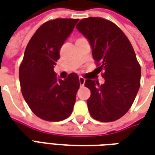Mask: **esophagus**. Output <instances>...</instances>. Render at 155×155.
<instances>
[{
  "label": "esophagus",
  "instance_id": "34e87169",
  "mask_svg": "<svg viewBox=\"0 0 155 155\" xmlns=\"http://www.w3.org/2000/svg\"><path fill=\"white\" fill-rule=\"evenodd\" d=\"M85 83V79L83 78V77H79V84H80L81 86H83Z\"/></svg>",
  "mask_w": 155,
  "mask_h": 155
}]
</instances>
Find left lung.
I'll return each mask as SVG.
<instances>
[{"label":"left lung","mask_w":155,"mask_h":155,"mask_svg":"<svg viewBox=\"0 0 155 155\" xmlns=\"http://www.w3.org/2000/svg\"><path fill=\"white\" fill-rule=\"evenodd\" d=\"M76 27L88 39L105 79L101 85L85 80L91 92L87 100L90 114L100 122L118 120L130 109L140 88L141 71L133 46L116 24L103 18L83 19Z\"/></svg>","instance_id":"left-lung-1"}]
</instances>
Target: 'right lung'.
<instances>
[{"label":"right lung","mask_w":155,"mask_h":155,"mask_svg":"<svg viewBox=\"0 0 155 155\" xmlns=\"http://www.w3.org/2000/svg\"><path fill=\"white\" fill-rule=\"evenodd\" d=\"M78 19H56L44 23L28 42L19 70L21 89L27 105L36 116L58 122L71 116L79 88L78 76L64 80L57 78L54 65L59 51Z\"/></svg>","instance_id":"obj_1"}]
</instances>
